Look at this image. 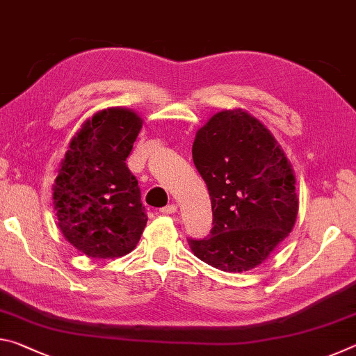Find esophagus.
Instances as JSON below:
<instances>
[{
    "mask_svg": "<svg viewBox=\"0 0 356 356\" xmlns=\"http://www.w3.org/2000/svg\"><path fill=\"white\" fill-rule=\"evenodd\" d=\"M161 213H166V215H171V213H176L177 212V206L176 204H168L166 207H161L160 209Z\"/></svg>",
    "mask_w": 356,
    "mask_h": 356,
    "instance_id": "1",
    "label": "esophagus"
}]
</instances>
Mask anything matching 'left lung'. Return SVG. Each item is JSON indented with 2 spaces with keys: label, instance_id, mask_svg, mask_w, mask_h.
<instances>
[{
  "label": "left lung",
  "instance_id": "1",
  "mask_svg": "<svg viewBox=\"0 0 356 356\" xmlns=\"http://www.w3.org/2000/svg\"><path fill=\"white\" fill-rule=\"evenodd\" d=\"M193 161L207 185L213 227L188 238L222 272H246L292 231L298 213L295 176L273 135L245 111H221L197 130Z\"/></svg>",
  "mask_w": 356,
  "mask_h": 356
}]
</instances>
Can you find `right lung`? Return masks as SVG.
<instances>
[{
  "label": "right lung",
  "instance_id": "add662e5",
  "mask_svg": "<svg viewBox=\"0 0 356 356\" xmlns=\"http://www.w3.org/2000/svg\"><path fill=\"white\" fill-rule=\"evenodd\" d=\"M143 125L124 108L84 122L69 144L53 186L58 226L89 257H119L140 242L146 227L141 190L127 156Z\"/></svg>",
  "mask_w": 356,
  "mask_h": 356
}]
</instances>
